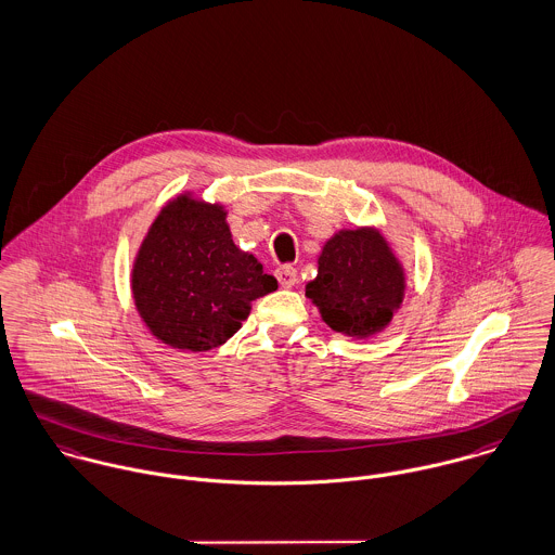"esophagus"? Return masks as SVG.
I'll list each match as a JSON object with an SVG mask.
<instances>
[{
	"label": "esophagus",
	"mask_w": 555,
	"mask_h": 555,
	"mask_svg": "<svg viewBox=\"0 0 555 555\" xmlns=\"http://www.w3.org/2000/svg\"><path fill=\"white\" fill-rule=\"evenodd\" d=\"M275 278H278V282H280V286H284V288H293V286L297 284V280H299V273H297V269H295V267H291V264H282V267H278V269H275Z\"/></svg>",
	"instance_id": "esophagus-1"
}]
</instances>
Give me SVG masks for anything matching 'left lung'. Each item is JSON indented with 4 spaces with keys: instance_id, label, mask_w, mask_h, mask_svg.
Masks as SVG:
<instances>
[{
    "instance_id": "1",
    "label": "left lung",
    "mask_w": 555,
    "mask_h": 555,
    "mask_svg": "<svg viewBox=\"0 0 555 555\" xmlns=\"http://www.w3.org/2000/svg\"><path fill=\"white\" fill-rule=\"evenodd\" d=\"M306 295L333 331L367 337L393 318L403 297V273L376 231H344L326 241Z\"/></svg>"
}]
</instances>
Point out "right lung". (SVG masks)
<instances>
[{"label":"right lung","mask_w":555,"mask_h":555,"mask_svg":"<svg viewBox=\"0 0 555 555\" xmlns=\"http://www.w3.org/2000/svg\"><path fill=\"white\" fill-rule=\"evenodd\" d=\"M216 205L181 196L162 209L143 241L132 293L139 314L164 344L203 352L231 339L251 301L278 280L233 243Z\"/></svg>","instance_id":"right-lung-1"}]
</instances>
